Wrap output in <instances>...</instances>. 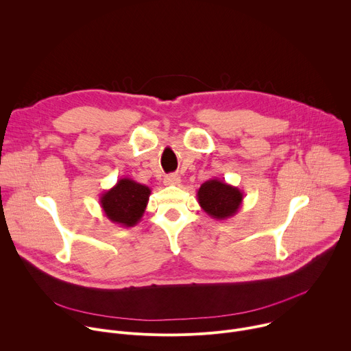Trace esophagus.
<instances>
[{
    "instance_id": "esophagus-1",
    "label": "esophagus",
    "mask_w": 351,
    "mask_h": 351,
    "mask_svg": "<svg viewBox=\"0 0 351 351\" xmlns=\"http://www.w3.org/2000/svg\"><path fill=\"white\" fill-rule=\"evenodd\" d=\"M164 183L167 186H176L180 183V176L178 173H171V175H167L165 179H164Z\"/></svg>"
}]
</instances>
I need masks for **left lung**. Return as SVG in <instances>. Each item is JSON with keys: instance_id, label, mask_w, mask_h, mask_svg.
Masks as SVG:
<instances>
[{"instance_id": "1", "label": "left lung", "mask_w": 351, "mask_h": 351, "mask_svg": "<svg viewBox=\"0 0 351 351\" xmlns=\"http://www.w3.org/2000/svg\"><path fill=\"white\" fill-rule=\"evenodd\" d=\"M243 191L219 179H210L197 190L198 204L214 219H228L239 211L243 203Z\"/></svg>"}]
</instances>
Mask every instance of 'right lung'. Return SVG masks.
<instances>
[{
    "label": "right lung",
    "mask_w": 351,
    "mask_h": 351,
    "mask_svg": "<svg viewBox=\"0 0 351 351\" xmlns=\"http://www.w3.org/2000/svg\"><path fill=\"white\" fill-rule=\"evenodd\" d=\"M152 189L133 179L122 178L99 197L104 215L114 223L132 228L140 222L147 208Z\"/></svg>",
    "instance_id": "1"
}]
</instances>
